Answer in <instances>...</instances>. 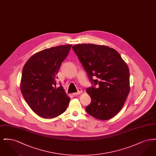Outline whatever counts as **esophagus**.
Masks as SVG:
<instances>
[{"label": "esophagus", "mask_w": 156, "mask_h": 156, "mask_svg": "<svg viewBox=\"0 0 156 156\" xmlns=\"http://www.w3.org/2000/svg\"><path fill=\"white\" fill-rule=\"evenodd\" d=\"M82 92V90L81 89H80V88H79V89H78V92H75V93H74V94H73V95L76 96V95H80V94H81Z\"/></svg>", "instance_id": "obj_1"}]
</instances>
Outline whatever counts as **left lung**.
<instances>
[{
  "instance_id": "obj_1",
  "label": "left lung",
  "mask_w": 156,
  "mask_h": 156,
  "mask_svg": "<svg viewBox=\"0 0 156 156\" xmlns=\"http://www.w3.org/2000/svg\"><path fill=\"white\" fill-rule=\"evenodd\" d=\"M72 48L89 80L97 86L87 89L91 102L86 111L97 119H111L122 109L129 94V67L119 52L108 46L80 44Z\"/></svg>"
}]
</instances>
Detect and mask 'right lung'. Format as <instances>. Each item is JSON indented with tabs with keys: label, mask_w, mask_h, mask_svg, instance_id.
I'll use <instances>...</instances> for the list:
<instances>
[{
	"label": "right lung",
	"mask_w": 156,
	"mask_h": 156,
	"mask_svg": "<svg viewBox=\"0 0 156 156\" xmlns=\"http://www.w3.org/2000/svg\"><path fill=\"white\" fill-rule=\"evenodd\" d=\"M71 46L59 45L36 52L23 67L22 94L31 110L40 117L54 118L67 109L70 98L61 85L56 87V80Z\"/></svg>",
	"instance_id": "obj_1"
}]
</instances>
